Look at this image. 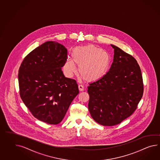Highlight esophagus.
I'll list each match as a JSON object with an SVG mask.
<instances>
[{
  "mask_svg": "<svg viewBox=\"0 0 160 160\" xmlns=\"http://www.w3.org/2000/svg\"><path fill=\"white\" fill-rule=\"evenodd\" d=\"M78 90L80 91H83L84 90V88L82 85H78Z\"/></svg>",
  "mask_w": 160,
  "mask_h": 160,
  "instance_id": "1",
  "label": "esophagus"
}]
</instances>
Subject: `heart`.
Instances as JSON below:
<instances>
[{"mask_svg": "<svg viewBox=\"0 0 160 160\" xmlns=\"http://www.w3.org/2000/svg\"><path fill=\"white\" fill-rule=\"evenodd\" d=\"M111 62L108 53L94 45L78 46L72 52V58L67 59L63 70L68 76L76 72V65L82 78L87 82H95L107 74Z\"/></svg>", "mask_w": 160, "mask_h": 160, "instance_id": "1", "label": "heart"}]
</instances>
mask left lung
Masks as SVG:
<instances>
[{"label":"left lung","instance_id":"1","mask_svg":"<svg viewBox=\"0 0 160 160\" xmlns=\"http://www.w3.org/2000/svg\"><path fill=\"white\" fill-rule=\"evenodd\" d=\"M113 62L105 76L88 87V109L103 126L121 123L137 109L143 94L140 66L132 55L111 44Z\"/></svg>","mask_w":160,"mask_h":160}]
</instances>
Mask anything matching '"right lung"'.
Here are the masks:
<instances>
[{
    "label": "right lung",
    "mask_w": 160,
    "mask_h": 160,
    "mask_svg": "<svg viewBox=\"0 0 160 160\" xmlns=\"http://www.w3.org/2000/svg\"><path fill=\"white\" fill-rule=\"evenodd\" d=\"M66 59V48L48 41L28 54L18 70L21 98L34 117L49 124L62 121L79 92L76 81L63 73Z\"/></svg>",
    "instance_id": "add662e5"
}]
</instances>
